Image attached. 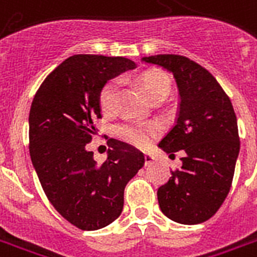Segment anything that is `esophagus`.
Wrapping results in <instances>:
<instances>
[{
  "instance_id": "esophagus-1",
  "label": "esophagus",
  "mask_w": 257,
  "mask_h": 257,
  "mask_svg": "<svg viewBox=\"0 0 257 257\" xmlns=\"http://www.w3.org/2000/svg\"><path fill=\"white\" fill-rule=\"evenodd\" d=\"M154 156H151V155H144V162H146V166H148V164L154 163Z\"/></svg>"
}]
</instances>
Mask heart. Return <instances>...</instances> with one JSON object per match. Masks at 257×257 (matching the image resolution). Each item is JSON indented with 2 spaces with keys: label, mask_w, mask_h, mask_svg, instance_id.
Here are the masks:
<instances>
[{
  "label": "heart",
  "mask_w": 257,
  "mask_h": 257,
  "mask_svg": "<svg viewBox=\"0 0 257 257\" xmlns=\"http://www.w3.org/2000/svg\"><path fill=\"white\" fill-rule=\"evenodd\" d=\"M139 83L151 101L154 98H164L171 89L170 76L158 68L142 72L139 75ZM117 95H118V81L110 79L103 85L98 97L99 106L103 113H113L115 110ZM117 133L125 142L144 148L150 146L152 139L158 135V126L150 122H142V121H126L117 126Z\"/></svg>",
  "instance_id": "b5f03b06"
}]
</instances>
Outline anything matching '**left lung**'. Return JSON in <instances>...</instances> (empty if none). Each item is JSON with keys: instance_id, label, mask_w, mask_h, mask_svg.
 I'll use <instances>...</instances> for the list:
<instances>
[{"instance_id": "left-lung-1", "label": "left lung", "mask_w": 257, "mask_h": 257, "mask_svg": "<svg viewBox=\"0 0 257 257\" xmlns=\"http://www.w3.org/2000/svg\"><path fill=\"white\" fill-rule=\"evenodd\" d=\"M143 62L175 76L181 102L175 125L159 147L183 150L182 168L158 190L163 214L185 225L205 222L224 203L232 186L240 137L232 102L214 76L182 55H155Z\"/></svg>"}]
</instances>
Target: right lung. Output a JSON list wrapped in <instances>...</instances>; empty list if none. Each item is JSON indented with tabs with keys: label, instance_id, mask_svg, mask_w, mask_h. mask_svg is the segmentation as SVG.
I'll return each mask as SVG.
<instances>
[{
	"label": "right lung",
	"instance_id": "obj_1",
	"mask_svg": "<svg viewBox=\"0 0 257 257\" xmlns=\"http://www.w3.org/2000/svg\"><path fill=\"white\" fill-rule=\"evenodd\" d=\"M121 56L74 55L47 76L29 110V155L47 198L82 230L111 224L124 207L125 186L144 166V155L109 139L98 164L86 146L101 118L99 91L109 79L135 68Z\"/></svg>",
	"mask_w": 257,
	"mask_h": 257
}]
</instances>
